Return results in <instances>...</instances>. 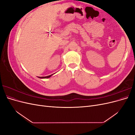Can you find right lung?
Instances as JSON below:
<instances>
[{
    "label": "right lung",
    "instance_id": "1",
    "mask_svg": "<svg viewBox=\"0 0 135 135\" xmlns=\"http://www.w3.org/2000/svg\"><path fill=\"white\" fill-rule=\"evenodd\" d=\"M52 75H52H48V76H39V78H50V77H51V76Z\"/></svg>",
    "mask_w": 135,
    "mask_h": 135
}]
</instances>
